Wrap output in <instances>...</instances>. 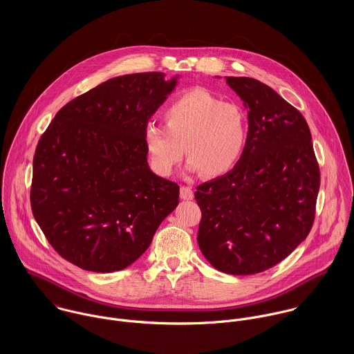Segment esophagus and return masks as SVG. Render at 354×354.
Instances as JSON below:
<instances>
[{"label":"esophagus","mask_w":354,"mask_h":354,"mask_svg":"<svg viewBox=\"0 0 354 354\" xmlns=\"http://www.w3.org/2000/svg\"><path fill=\"white\" fill-rule=\"evenodd\" d=\"M180 198L184 201H192L194 199V191L191 187H181L180 189Z\"/></svg>","instance_id":"esophagus-1"}]
</instances>
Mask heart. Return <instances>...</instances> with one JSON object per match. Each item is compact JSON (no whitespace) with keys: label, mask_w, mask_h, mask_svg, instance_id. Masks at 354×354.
Wrapping results in <instances>:
<instances>
[{"label":"heart","mask_w":354,"mask_h":354,"mask_svg":"<svg viewBox=\"0 0 354 354\" xmlns=\"http://www.w3.org/2000/svg\"><path fill=\"white\" fill-rule=\"evenodd\" d=\"M163 127L150 124L145 147L152 170L170 176L185 153L187 169L205 177L232 171L241 160L250 139V115L239 103L225 102L203 88H192L163 110Z\"/></svg>","instance_id":"obj_1"}]
</instances>
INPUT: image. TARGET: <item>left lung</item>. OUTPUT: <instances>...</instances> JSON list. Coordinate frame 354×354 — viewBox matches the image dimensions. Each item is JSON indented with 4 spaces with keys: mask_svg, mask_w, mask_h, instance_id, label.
<instances>
[{
    "mask_svg": "<svg viewBox=\"0 0 354 354\" xmlns=\"http://www.w3.org/2000/svg\"><path fill=\"white\" fill-rule=\"evenodd\" d=\"M250 115V139L239 165L201 184L198 244L218 271L252 275L293 252L309 234L319 165L303 114L252 77H226Z\"/></svg>",
    "mask_w": 354,
    "mask_h": 354,
    "instance_id": "1",
    "label": "left lung"
}]
</instances>
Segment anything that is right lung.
I'll use <instances>...</instances> for the list:
<instances>
[{
  "label": "right lung",
  "instance_id": "1",
  "mask_svg": "<svg viewBox=\"0 0 354 354\" xmlns=\"http://www.w3.org/2000/svg\"><path fill=\"white\" fill-rule=\"evenodd\" d=\"M178 76L132 73L66 103L34 155L31 208L51 247L94 272L120 271L151 244L180 187L152 173L145 131Z\"/></svg>",
  "mask_w": 354,
  "mask_h": 354
}]
</instances>
